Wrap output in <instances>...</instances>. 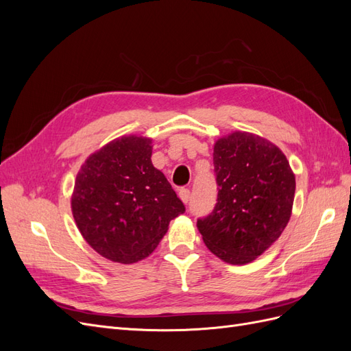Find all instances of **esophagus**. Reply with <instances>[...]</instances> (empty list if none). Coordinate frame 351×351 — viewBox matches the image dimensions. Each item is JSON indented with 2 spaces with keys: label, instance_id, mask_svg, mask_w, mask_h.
Wrapping results in <instances>:
<instances>
[{
  "label": "esophagus",
  "instance_id": "1",
  "mask_svg": "<svg viewBox=\"0 0 351 351\" xmlns=\"http://www.w3.org/2000/svg\"><path fill=\"white\" fill-rule=\"evenodd\" d=\"M178 197L180 199H182L183 202H184V204H187V202H189V199H190V190L189 189H180L178 190Z\"/></svg>",
  "mask_w": 351,
  "mask_h": 351
}]
</instances>
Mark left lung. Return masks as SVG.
Returning a JSON list of instances; mask_svg holds the SVG:
<instances>
[{
  "mask_svg": "<svg viewBox=\"0 0 351 351\" xmlns=\"http://www.w3.org/2000/svg\"><path fill=\"white\" fill-rule=\"evenodd\" d=\"M218 197L197 219L206 247L231 265L256 259L291 217L295 178L280 147L261 136L234 132L214 146Z\"/></svg>",
  "mask_w": 351,
  "mask_h": 351,
  "instance_id": "obj_1",
  "label": "left lung"
}]
</instances>
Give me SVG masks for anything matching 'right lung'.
I'll return each mask as SVG.
<instances>
[{
	"instance_id": "1",
	"label": "right lung",
	"mask_w": 351,
	"mask_h": 351,
	"mask_svg": "<svg viewBox=\"0 0 351 351\" xmlns=\"http://www.w3.org/2000/svg\"><path fill=\"white\" fill-rule=\"evenodd\" d=\"M151 156V139L123 136L92 154L76 177L74 221L89 246L112 262L149 256L169 221L186 210Z\"/></svg>"
}]
</instances>
